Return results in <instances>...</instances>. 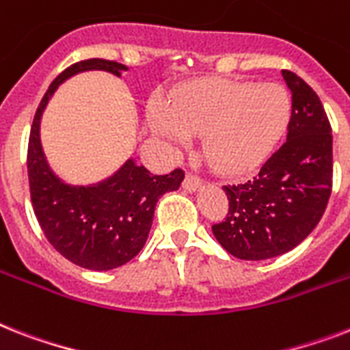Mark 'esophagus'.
<instances>
[{
	"mask_svg": "<svg viewBox=\"0 0 350 350\" xmlns=\"http://www.w3.org/2000/svg\"><path fill=\"white\" fill-rule=\"evenodd\" d=\"M201 185H203V180H200L198 176H194V174H187V176H185L183 189L187 190V192H196V190L200 189Z\"/></svg>",
	"mask_w": 350,
	"mask_h": 350,
	"instance_id": "obj_1",
	"label": "esophagus"
}]
</instances>
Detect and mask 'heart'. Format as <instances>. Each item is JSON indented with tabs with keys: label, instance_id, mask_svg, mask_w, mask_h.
<instances>
[{
	"label": "heart",
	"instance_id": "b5f03b06",
	"mask_svg": "<svg viewBox=\"0 0 350 350\" xmlns=\"http://www.w3.org/2000/svg\"><path fill=\"white\" fill-rule=\"evenodd\" d=\"M291 98L275 82L206 79L149 109L152 133L176 147L203 136V152L224 174H248L273 152L288 129Z\"/></svg>",
	"mask_w": 350,
	"mask_h": 350
}]
</instances>
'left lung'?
Returning <instances> with one entry per match:
<instances>
[{
  "instance_id": "obj_1",
  "label": "left lung",
  "mask_w": 350,
  "mask_h": 350,
  "mask_svg": "<svg viewBox=\"0 0 350 350\" xmlns=\"http://www.w3.org/2000/svg\"><path fill=\"white\" fill-rule=\"evenodd\" d=\"M293 95L288 138L255 180L223 187L228 217L212 226L230 255L264 260L288 254L322 219L332 187V133L317 93L284 70Z\"/></svg>"
}]
</instances>
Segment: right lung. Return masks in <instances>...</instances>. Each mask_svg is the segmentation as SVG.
Here are the masks:
<instances>
[{"label": "right lung", "instance_id": "obj_1", "mask_svg": "<svg viewBox=\"0 0 350 350\" xmlns=\"http://www.w3.org/2000/svg\"><path fill=\"white\" fill-rule=\"evenodd\" d=\"M129 68L115 61L88 59L66 68L50 84L33 116L28 142V181L36 217L53 248L70 262L107 271L140 254L149 237L156 203L180 189L185 174H150L136 158H127L109 178L90 185L66 183L48 163L41 144V120L48 102L62 82L84 72L116 77Z\"/></svg>", "mask_w": 350, "mask_h": 350}]
</instances>
